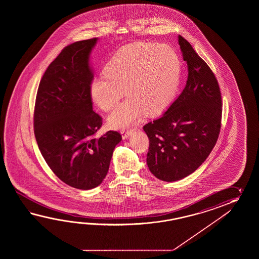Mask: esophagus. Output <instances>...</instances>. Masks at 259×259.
Masks as SVG:
<instances>
[{
  "label": "esophagus",
  "instance_id": "1",
  "mask_svg": "<svg viewBox=\"0 0 259 259\" xmlns=\"http://www.w3.org/2000/svg\"><path fill=\"white\" fill-rule=\"evenodd\" d=\"M133 132V130H127V131H121L122 138L125 140L130 137Z\"/></svg>",
  "mask_w": 259,
  "mask_h": 259
}]
</instances>
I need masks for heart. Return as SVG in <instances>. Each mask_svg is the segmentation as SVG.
<instances>
[{
    "label": "heart",
    "instance_id": "b5f03b06",
    "mask_svg": "<svg viewBox=\"0 0 259 259\" xmlns=\"http://www.w3.org/2000/svg\"><path fill=\"white\" fill-rule=\"evenodd\" d=\"M181 61L166 44L135 42L124 46L106 62L104 77L90 85L94 104L105 112L113 111L123 96L126 100L109 117L113 128L127 127L145 116L165 110L176 96L181 82Z\"/></svg>",
    "mask_w": 259,
    "mask_h": 259
}]
</instances>
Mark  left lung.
I'll use <instances>...</instances> for the list:
<instances>
[{
    "instance_id": "left-lung-1",
    "label": "left lung",
    "mask_w": 259,
    "mask_h": 259,
    "mask_svg": "<svg viewBox=\"0 0 259 259\" xmlns=\"http://www.w3.org/2000/svg\"><path fill=\"white\" fill-rule=\"evenodd\" d=\"M178 39L187 62L186 86L163 116L143 127L150 143L149 169L167 182L189 176L204 163L218 141L222 114L214 73L186 39Z\"/></svg>"
}]
</instances>
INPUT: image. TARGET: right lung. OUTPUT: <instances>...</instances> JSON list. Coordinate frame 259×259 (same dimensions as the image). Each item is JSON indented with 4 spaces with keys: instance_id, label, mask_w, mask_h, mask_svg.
<instances>
[{
    "instance_id": "add662e5",
    "label": "right lung",
    "mask_w": 259,
    "mask_h": 259,
    "mask_svg": "<svg viewBox=\"0 0 259 259\" xmlns=\"http://www.w3.org/2000/svg\"><path fill=\"white\" fill-rule=\"evenodd\" d=\"M97 40L76 41L62 50L39 82L34 110V133L44 160L62 182L79 190L103 182L122 140L113 131L95 137L103 124L90 95V55Z\"/></svg>"
}]
</instances>
